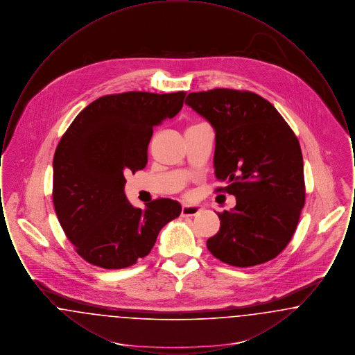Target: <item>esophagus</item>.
<instances>
[{"instance_id": "obj_1", "label": "esophagus", "mask_w": 355, "mask_h": 355, "mask_svg": "<svg viewBox=\"0 0 355 355\" xmlns=\"http://www.w3.org/2000/svg\"><path fill=\"white\" fill-rule=\"evenodd\" d=\"M201 206L198 205H186L182 206V210H181V216L182 217H194L197 214L201 213Z\"/></svg>"}]
</instances>
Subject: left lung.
Returning a JSON list of instances; mask_svg holds the SVG:
<instances>
[{
	"instance_id": "1",
	"label": "left lung",
	"mask_w": 355,
	"mask_h": 355,
	"mask_svg": "<svg viewBox=\"0 0 355 355\" xmlns=\"http://www.w3.org/2000/svg\"><path fill=\"white\" fill-rule=\"evenodd\" d=\"M216 129V193L236 196L218 213L207 249L222 262L250 268L281 253L304 206V159L297 135L270 102L249 90L211 89L185 101Z\"/></svg>"
}]
</instances>
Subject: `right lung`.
Wrapping results in <instances>:
<instances>
[{
  "instance_id": "obj_1",
  "label": "right lung",
  "mask_w": 355,
  "mask_h": 355,
  "mask_svg": "<svg viewBox=\"0 0 355 355\" xmlns=\"http://www.w3.org/2000/svg\"><path fill=\"white\" fill-rule=\"evenodd\" d=\"M185 92L107 94L87 105L61 137L53 158V203L74 250L102 269L145 258L181 205L157 198L145 209L128 201L125 174L148 164L153 128L173 119Z\"/></svg>"
}]
</instances>
